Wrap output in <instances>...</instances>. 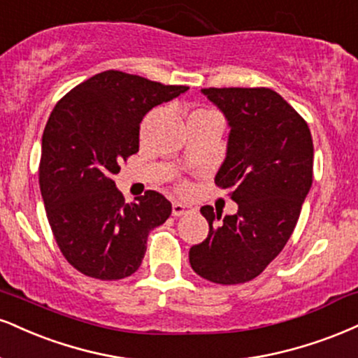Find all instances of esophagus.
<instances>
[{"label":"esophagus","instance_id":"esophagus-1","mask_svg":"<svg viewBox=\"0 0 358 358\" xmlns=\"http://www.w3.org/2000/svg\"><path fill=\"white\" fill-rule=\"evenodd\" d=\"M171 212H173V217H182V215H188L192 212V206L180 203V201H173Z\"/></svg>","mask_w":358,"mask_h":358}]
</instances>
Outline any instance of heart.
Returning a JSON list of instances; mask_svg holds the SVG:
<instances>
[{
	"label": "heart",
	"mask_w": 358,
	"mask_h": 358,
	"mask_svg": "<svg viewBox=\"0 0 358 358\" xmlns=\"http://www.w3.org/2000/svg\"><path fill=\"white\" fill-rule=\"evenodd\" d=\"M182 188H185V187H182Z\"/></svg>",
	"instance_id": "1"
}]
</instances>
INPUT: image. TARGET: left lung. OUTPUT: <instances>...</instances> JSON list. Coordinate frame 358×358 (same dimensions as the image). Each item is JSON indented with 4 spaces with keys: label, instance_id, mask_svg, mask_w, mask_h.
I'll use <instances>...</instances> for the list:
<instances>
[{
    "label": "left lung",
    "instance_id": "left-lung-1",
    "mask_svg": "<svg viewBox=\"0 0 358 358\" xmlns=\"http://www.w3.org/2000/svg\"><path fill=\"white\" fill-rule=\"evenodd\" d=\"M230 124L227 158L215 185L238 212H200L208 236L190 248L195 273L220 285L258 277L285 247L312 187L313 141L305 120L270 88H203Z\"/></svg>",
    "mask_w": 358,
    "mask_h": 358
}]
</instances>
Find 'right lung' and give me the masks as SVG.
Here are the masks:
<instances>
[{"instance_id":"obj_1","label":"right lung","mask_w":358,"mask_h":358,"mask_svg":"<svg viewBox=\"0 0 358 358\" xmlns=\"http://www.w3.org/2000/svg\"><path fill=\"white\" fill-rule=\"evenodd\" d=\"M187 90L108 70L75 86L51 111L41 140V196L63 257L86 277L135 273L150 231L171 215L155 190L124 203L113 175L140 148L143 116Z\"/></svg>"}]
</instances>
